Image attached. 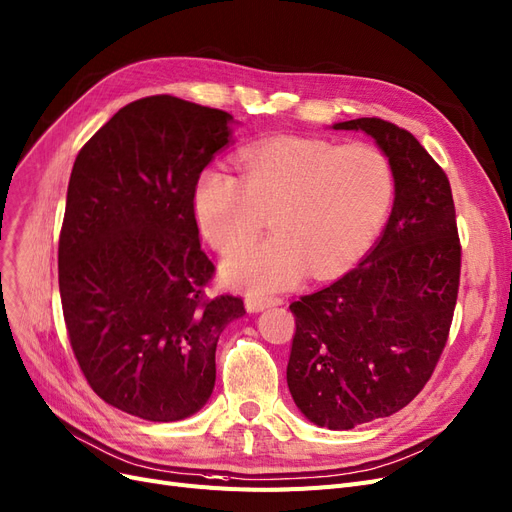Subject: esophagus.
Instances as JSON below:
<instances>
[{
  "instance_id": "34e87169",
  "label": "esophagus",
  "mask_w": 512,
  "mask_h": 512,
  "mask_svg": "<svg viewBox=\"0 0 512 512\" xmlns=\"http://www.w3.org/2000/svg\"><path fill=\"white\" fill-rule=\"evenodd\" d=\"M280 304H282L280 297H257V295L246 297V310L249 312H261V310L280 306Z\"/></svg>"
}]
</instances>
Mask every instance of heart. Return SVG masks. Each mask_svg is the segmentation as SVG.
<instances>
[{"label":"heart","mask_w":512,"mask_h":512,"mask_svg":"<svg viewBox=\"0 0 512 512\" xmlns=\"http://www.w3.org/2000/svg\"><path fill=\"white\" fill-rule=\"evenodd\" d=\"M240 179L206 166L192 189V213L219 253L250 241L271 217L275 236L225 261L236 285L268 293L291 287L308 268L329 278L361 257L394 200L388 158L369 143L337 145L272 137L238 151Z\"/></svg>","instance_id":"1"}]
</instances>
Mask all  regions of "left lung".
<instances>
[{"label":"left lung","mask_w":512,"mask_h":512,"mask_svg":"<svg viewBox=\"0 0 512 512\" xmlns=\"http://www.w3.org/2000/svg\"><path fill=\"white\" fill-rule=\"evenodd\" d=\"M333 128L363 130L380 145L394 206L354 270L289 306L287 384L310 422L350 430L403 409L430 380L456 310L462 246L445 170L409 130L382 118Z\"/></svg>","instance_id":"1"}]
</instances>
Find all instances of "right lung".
<instances>
[{"label":"right lung","instance_id":"1","mask_svg":"<svg viewBox=\"0 0 512 512\" xmlns=\"http://www.w3.org/2000/svg\"><path fill=\"white\" fill-rule=\"evenodd\" d=\"M234 118L170 94L128 103L75 158L59 240L71 350L124 413L177 422L215 388V350L242 297H208L192 189Z\"/></svg>","mask_w":512,"mask_h":512}]
</instances>
